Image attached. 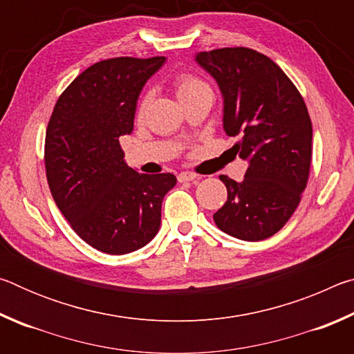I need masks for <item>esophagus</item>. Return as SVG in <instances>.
Wrapping results in <instances>:
<instances>
[{"instance_id": "esophagus-1", "label": "esophagus", "mask_w": 354, "mask_h": 354, "mask_svg": "<svg viewBox=\"0 0 354 354\" xmlns=\"http://www.w3.org/2000/svg\"><path fill=\"white\" fill-rule=\"evenodd\" d=\"M198 179V176L195 175V173L192 171H181L178 175V181L179 183H189V181H196Z\"/></svg>"}]
</instances>
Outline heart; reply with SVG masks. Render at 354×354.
Listing matches in <instances>:
<instances>
[{
	"label": "heart",
	"mask_w": 354,
	"mask_h": 354,
	"mask_svg": "<svg viewBox=\"0 0 354 354\" xmlns=\"http://www.w3.org/2000/svg\"><path fill=\"white\" fill-rule=\"evenodd\" d=\"M173 84H175L176 95H178L179 100L189 97V95L200 93V92H211V88H209V86L205 81L200 80L198 76L190 75V73L176 75ZM147 104H148V97H143L142 101L139 103V107H137V113H139V115H142L143 111H145Z\"/></svg>",
	"instance_id": "b5f03b06"
}]
</instances>
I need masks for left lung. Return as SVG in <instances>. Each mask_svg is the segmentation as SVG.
<instances>
[{"instance_id": "1", "label": "left lung", "mask_w": 354, "mask_h": 354, "mask_svg": "<svg viewBox=\"0 0 354 354\" xmlns=\"http://www.w3.org/2000/svg\"><path fill=\"white\" fill-rule=\"evenodd\" d=\"M223 95V128L237 137L232 149L248 162L242 183L220 175L227 200L214 221L241 241L272 237L295 212L313 159V123L289 76L251 48L196 55Z\"/></svg>"}]
</instances>
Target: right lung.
<instances>
[{"label": "right lung", "mask_w": 354, "mask_h": 354, "mask_svg": "<svg viewBox=\"0 0 354 354\" xmlns=\"http://www.w3.org/2000/svg\"><path fill=\"white\" fill-rule=\"evenodd\" d=\"M165 57H113L84 70L53 109L45 136L48 185L84 242L107 254L136 251L158 234L171 173L124 162L120 137L134 128L137 98Z\"/></svg>", "instance_id": "1"}]
</instances>
